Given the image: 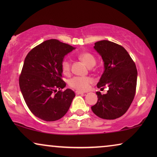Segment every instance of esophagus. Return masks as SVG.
<instances>
[{"label": "esophagus", "mask_w": 157, "mask_h": 157, "mask_svg": "<svg viewBox=\"0 0 157 157\" xmlns=\"http://www.w3.org/2000/svg\"><path fill=\"white\" fill-rule=\"evenodd\" d=\"M76 94H77V95H78V94H85V93H84V92H82V91H76Z\"/></svg>", "instance_id": "esophagus-1"}]
</instances>
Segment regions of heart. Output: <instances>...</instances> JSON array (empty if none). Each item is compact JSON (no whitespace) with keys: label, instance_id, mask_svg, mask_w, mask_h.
<instances>
[{"label":"heart","instance_id":"obj_1","mask_svg":"<svg viewBox=\"0 0 157 157\" xmlns=\"http://www.w3.org/2000/svg\"><path fill=\"white\" fill-rule=\"evenodd\" d=\"M79 59L81 60L86 65L91 67L95 65L96 59L94 56L89 52H82L78 55ZM61 71L63 74L68 75L71 72V64L68 59H64L61 62ZM93 83V79L89 76H75L68 82V84L73 89L81 91H87L89 89L90 85Z\"/></svg>","mask_w":157,"mask_h":157}]
</instances>
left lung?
Instances as JSON below:
<instances>
[{"mask_svg": "<svg viewBox=\"0 0 157 157\" xmlns=\"http://www.w3.org/2000/svg\"><path fill=\"white\" fill-rule=\"evenodd\" d=\"M94 48L104 62V72L97 83L98 89L107 87L106 94L96 92L98 101L93 112L104 119L121 117L129 108L136 94L137 69L123 46L104 40L95 43Z\"/></svg>", "mask_w": 157, "mask_h": 157, "instance_id": "1", "label": "left lung"}]
</instances>
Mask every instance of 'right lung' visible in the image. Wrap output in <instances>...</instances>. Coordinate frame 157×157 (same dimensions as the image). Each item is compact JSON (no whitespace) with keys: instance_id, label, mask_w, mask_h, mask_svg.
Listing matches in <instances>:
<instances>
[{"instance_id":"obj_1","label":"right lung","mask_w":157,"mask_h":157,"mask_svg":"<svg viewBox=\"0 0 157 157\" xmlns=\"http://www.w3.org/2000/svg\"><path fill=\"white\" fill-rule=\"evenodd\" d=\"M74 48L56 39L45 40L30 51L19 76L25 102L36 117L46 121L59 120L67 113L75 93L62 89L61 62Z\"/></svg>"}]
</instances>
